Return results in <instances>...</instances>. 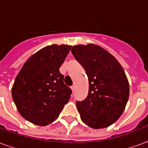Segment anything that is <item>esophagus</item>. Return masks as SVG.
<instances>
[{
  "mask_svg": "<svg viewBox=\"0 0 148 148\" xmlns=\"http://www.w3.org/2000/svg\"><path fill=\"white\" fill-rule=\"evenodd\" d=\"M71 89L72 90V91H74V90H75V86H74V85H73V86H71Z\"/></svg>",
  "mask_w": 148,
  "mask_h": 148,
  "instance_id": "1",
  "label": "esophagus"
}]
</instances>
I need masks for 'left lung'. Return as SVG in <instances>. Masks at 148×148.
<instances>
[{
    "label": "left lung",
    "mask_w": 148,
    "mask_h": 148,
    "mask_svg": "<svg viewBox=\"0 0 148 148\" xmlns=\"http://www.w3.org/2000/svg\"><path fill=\"white\" fill-rule=\"evenodd\" d=\"M71 52L86 72L88 96L77 101L85 124L95 129L104 128L120 118L129 97V84L119 62L95 44L74 46Z\"/></svg>",
    "instance_id": "obj_1"
}]
</instances>
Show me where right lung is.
Returning <instances> with one entry per match:
<instances>
[{
  "mask_svg": "<svg viewBox=\"0 0 148 148\" xmlns=\"http://www.w3.org/2000/svg\"><path fill=\"white\" fill-rule=\"evenodd\" d=\"M71 46L53 45L32 55L15 79L12 96L20 114L31 123L46 126L55 121L72 93L59 68Z\"/></svg>",
  "mask_w": 148,
  "mask_h": 148,
  "instance_id": "add662e5",
  "label": "right lung"
}]
</instances>
